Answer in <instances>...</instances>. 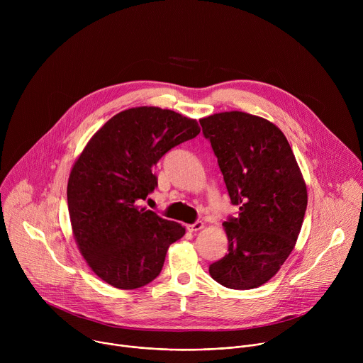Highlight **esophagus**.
Listing matches in <instances>:
<instances>
[{"instance_id":"esophagus-1","label":"esophagus","mask_w":363,"mask_h":363,"mask_svg":"<svg viewBox=\"0 0 363 363\" xmlns=\"http://www.w3.org/2000/svg\"><path fill=\"white\" fill-rule=\"evenodd\" d=\"M203 228V223L202 221H196V223H194V224H188L186 225V230L189 231V233H195V231H199V230H202Z\"/></svg>"}]
</instances>
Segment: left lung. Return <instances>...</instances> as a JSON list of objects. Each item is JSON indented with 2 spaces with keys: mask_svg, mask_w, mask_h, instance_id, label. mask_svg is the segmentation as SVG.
Masks as SVG:
<instances>
[{
  "mask_svg": "<svg viewBox=\"0 0 363 363\" xmlns=\"http://www.w3.org/2000/svg\"><path fill=\"white\" fill-rule=\"evenodd\" d=\"M199 123L240 208L223 224L228 252L210 274L224 287L250 290L267 283L293 251L307 206L306 184L284 133L267 119L234 111Z\"/></svg>",
  "mask_w": 363,
  "mask_h": 363,
  "instance_id": "obj_1",
  "label": "left lung"
}]
</instances>
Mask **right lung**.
Instances as JSON below:
<instances>
[{"label":"right lung","mask_w":363,"mask_h":363,"mask_svg":"<svg viewBox=\"0 0 363 363\" xmlns=\"http://www.w3.org/2000/svg\"><path fill=\"white\" fill-rule=\"evenodd\" d=\"M198 133L195 119L140 106L115 115L87 142L69 177L67 203L77 247L103 281L133 290L160 276L185 228L139 201L158 186L153 167Z\"/></svg>","instance_id":"right-lung-1"}]
</instances>
